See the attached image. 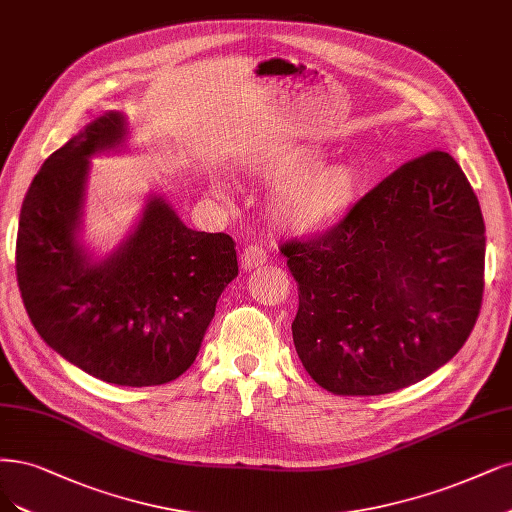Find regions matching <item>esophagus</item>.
I'll return each instance as SVG.
<instances>
[{"label": "esophagus", "mask_w": 512, "mask_h": 512, "mask_svg": "<svg viewBox=\"0 0 512 512\" xmlns=\"http://www.w3.org/2000/svg\"><path fill=\"white\" fill-rule=\"evenodd\" d=\"M267 258H269L267 250L260 248V245H248V248L241 252V267L245 271L258 269V267H262L264 262H267Z\"/></svg>", "instance_id": "esophagus-1"}]
</instances>
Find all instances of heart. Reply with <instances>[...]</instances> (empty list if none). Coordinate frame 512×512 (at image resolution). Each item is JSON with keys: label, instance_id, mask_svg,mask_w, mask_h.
<instances>
[{"label": "heart", "instance_id": "obj_1", "mask_svg": "<svg viewBox=\"0 0 512 512\" xmlns=\"http://www.w3.org/2000/svg\"><path fill=\"white\" fill-rule=\"evenodd\" d=\"M322 163V152L301 146L271 154L260 167L269 184L279 186L271 199L273 220L292 233H320L341 222L360 199L362 180L354 165ZM222 195V186L216 184Z\"/></svg>", "mask_w": 512, "mask_h": 512}]
</instances>
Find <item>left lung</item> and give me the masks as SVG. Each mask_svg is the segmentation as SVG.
I'll return each mask as SVG.
<instances>
[{
  "mask_svg": "<svg viewBox=\"0 0 512 512\" xmlns=\"http://www.w3.org/2000/svg\"><path fill=\"white\" fill-rule=\"evenodd\" d=\"M296 354L337 396H379L447 364L477 324L485 224L447 152L404 163L324 235L281 243Z\"/></svg>",
  "mask_w": 512,
  "mask_h": 512,
  "instance_id": "8db88e82",
  "label": "left lung"
}]
</instances>
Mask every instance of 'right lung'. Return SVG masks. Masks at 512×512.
<instances>
[{
  "instance_id": "obj_1",
  "label": "right lung",
  "mask_w": 512,
  "mask_h": 512,
  "mask_svg": "<svg viewBox=\"0 0 512 512\" xmlns=\"http://www.w3.org/2000/svg\"><path fill=\"white\" fill-rule=\"evenodd\" d=\"M125 135V116L108 112L46 158L21 209L16 279L31 324L57 354L101 381L148 387L192 366L239 267L233 237L192 231L161 197L148 199L114 254H86L78 231L88 158Z\"/></svg>"
}]
</instances>
